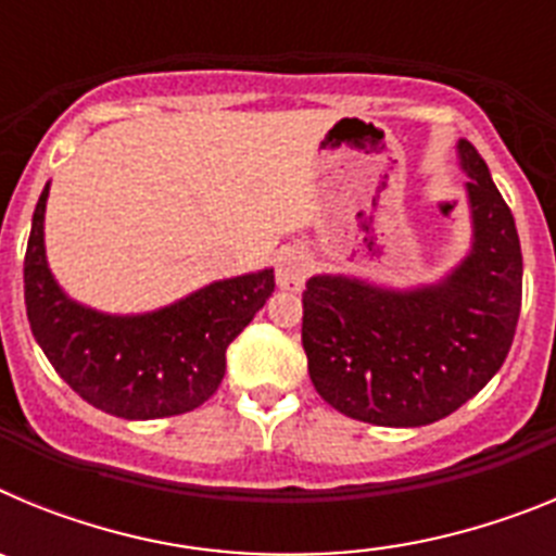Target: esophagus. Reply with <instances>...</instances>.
Here are the masks:
<instances>
[{"label":"esophagus","mask_w":556,"mask_h":556,"mask_svg":"<svg viewBox=\"0 0 556 556\" xmlns=\"http://www.w3.org/2000/svg\"><path fill=\"white\" fill-rule=\"evenodd\" d=\"M314 269V258L308 250L303 248H289L278 255L275 262V278H278V287L287 289V292H298V289L306 283V278Z\"/></svg>","instance_id":"esophagus-1"}]
</instances>
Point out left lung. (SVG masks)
<instances>
[{
  "mask_svg": "<svg viewBox=\"0 0 556 556\" xmlns=\"http://www.w3.org/2000/svg\"><path fill=\"white\" fill-rule=\"evenodd\" d=\"M473 250L434 287L412 292L342 275L308 278L303 351L314 390L362 424L412 429L443 420L476 395L513 348L523 258L509 205L470 141Z\"/></svg>",
  "mask_w": 556,
  "mask_h": 556,
  "instance_id": "1",
  "label": "left lung"
}]
</instances>
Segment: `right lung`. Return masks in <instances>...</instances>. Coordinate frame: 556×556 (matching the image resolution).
<instances>
[{
  "mask_svg": "<svg viewBox=\"0 0 556 556\" xmlns=\"http://www.w3.org/2000/svg\"><path fill=\"white\" fill-rule=\"evenodd\" d=\"M38 198L24 255V306L33 337L83 401L125 420L198 409L225 376V351L267 303L273 269L217 281L136 317H111L68 301L47 267Z\"/></svg>",
  "mask_w": 556,
  "mask_h": 556,
  "instance_id": "right-lung-1",
  "label": "right lung"
}]
</instances>
